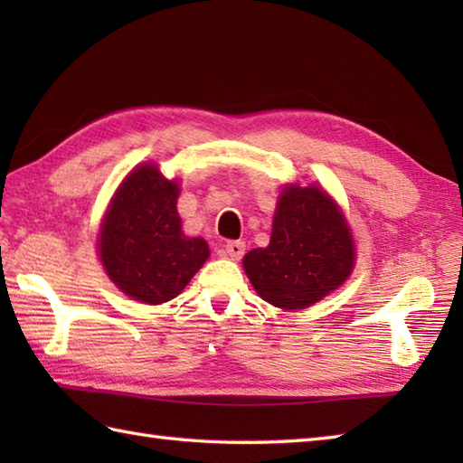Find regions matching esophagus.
<instances>
[{"mask_svg":"<svg viewBox=\"0 0 463 463\" xmlns=\"http://www.w3.org/2000/svg\"><path fill=\"white\" fill-rule=\"evenodd\" d=\"M224 250H226V254H229L231 259L241 260L244 250H247V244H244L242 241H229V242L224 244Z\"/></svg>","mask_w":463,"mask_h":463,"instance_id":"34e87169","label":"esophagus"}]
</instances>
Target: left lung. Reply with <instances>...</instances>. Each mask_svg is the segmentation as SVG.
Returning <instances> with one entry per match:
<instances>
[{"instance_id":"1","label":"left lung","mask_w":463,"mask_h":463,"mask_svg":"<svg viewBox=\"0 0 463 463\" xmlns=\"http://www.w3.org/2000/svg\"><path fill=\"white\" fill-rule=\"evenodd\" d=\"M242 264L262 300L284 310L312 307L354 269L348 224L318 186H288L274 214L270 244L247 252Z\"/></svg>"}]
</instances>
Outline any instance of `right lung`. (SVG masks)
I'll return each instance as SVG.
<instances>
[{
	"mask_svg": "<svg viewBox=\"0 0 463 463\" xmlns=\"http://www.w3.org/2000/svg\"><path fill=\"white\" fill-rule=\"evenodd\" d=\"M179 184L155 165L127 176L107 211L99 257L127 297L146 304L175 298L209 259V244L184 237L176 213Z\"/></svg>",
	"mask_w": 463,
	"mask_h": 463,
	"instance_id": "add662e5",
	"label": "right lung"
}]
</instances>
